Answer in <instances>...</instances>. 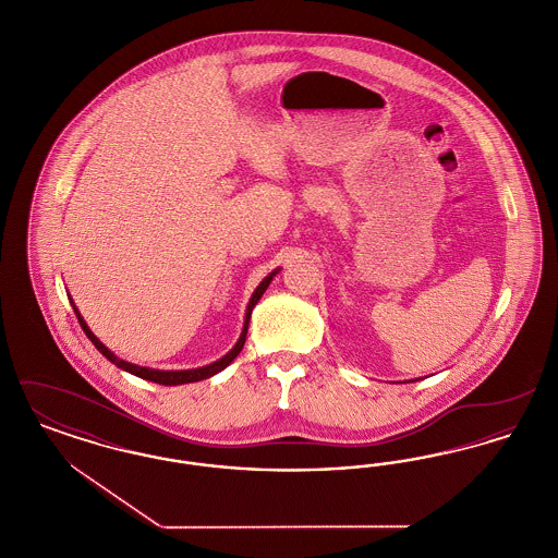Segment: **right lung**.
I'll return each instance as SVG.
<instances>
[{
	"instance_id": "add662e5",
	"label": "right lung",
	"mask_w": 558,
	"mask_h": 558,
	"mask_svg": "<svg viewBox=\"0 0 558 558\" xmlns=\"http://www.w3.org/2000/svg\"><path fill=\"white\" fill-rule=\"evenodd\" d=\"M276 276V271H271L267 278H264V282L255 289L253 292V296H251V301H248V307H246V319H244V328H242V335H240L239 343L234 345V349L230 351V353H226L221 360H217V362H213L209 366H203V368H196V371H150V368H142V366H135V364H130V362H125V360H119L112 351H108L107 347L102 345L98 339H96V335L87 328V324H85V319L81 318L80 310L75 307V303H73V310H75V316L80 319L81 328H83V332L87 335V339L94 343V347L110 360L114 366H119L121 371L132 372L135 376H140V378H146V380H153V383H157V385H184V383H196V380H203V378H209L213 374H217V372L223 371L226 366H230L232 362H234V357L239 355L240 351H242V347H244V341H246V330H248V319H251V312H253V307L257 305V301L262 299V294L266 292L267 287H269V282H271V278Z\"/></svg>"
}]
</instances>
